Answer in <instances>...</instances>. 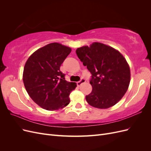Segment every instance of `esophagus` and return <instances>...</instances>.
Instances as JSON below:
<instances>
[{
  "mask_svg": "<svg viewBox=\"0 0 151 151\" xmlns=\"http://www.w3.org/2000/svg\"><path fill=\"white\" fill-rule=\"evenodd\" d=\"M86 83V80L84 79H82L80 81H78L77 83V85L78 86H80L82 84H83V83Z\"/></svg>",
  "mask_w": 151,
  "mask_h": 151,
  "instance_id": "esophagus-1",
  "label": "esophagus"
}]
</instances>
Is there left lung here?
<instances>
[{
  "mask_svg": "<svg viewBox=\"0 0 151 151\" xmlns=\"http://www.w3.org/2000/svg\"><path fill=\"white\" fill-rule=\"evenodd\" d=\"M80 60L91 74L92 92L86 96L91 106L106 109L124 96L130 81V70L125 58L116 50L94 42L76 50Z\"/></svg>",
  "mask_w": 151,
  "mask_h": 151,
  "instance_id": "1",
  "label": "left lung"
}]
</instances>
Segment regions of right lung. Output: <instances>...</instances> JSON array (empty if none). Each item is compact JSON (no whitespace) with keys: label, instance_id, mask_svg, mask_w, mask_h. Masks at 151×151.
I'll return each mask as SVG.
<instances>
[{"label":"right lung","instance_id":"1","mask_svg":"<svg viewBox=\"0 0 151 151\" xmlns=\"http://www.w3.org/2000/svg\"><path fill=\"white\" fill-rule=\"evenodd\" d=\"M71 48L58 43H50L35 52L26 61L23 83L31 98L43 109L57 110L70 103L69 95L77 84L65 79L61 64Z\"/></svg>","mask_w":151,"mask_h":151}]
</instances>
